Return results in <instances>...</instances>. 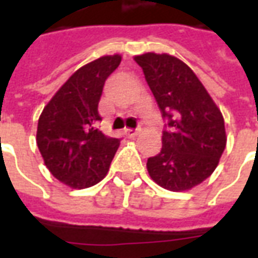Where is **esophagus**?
<instances>
[{
    "label": "esophagus",
    "instance_id": "esophagus-1",
    "mask_svg": "<svg viewBox=\"0 0 258 258\" xmlns=\"http://www.w3.org/2000/svg\"><path fill=\"white\" fill-rule=\"evenodd\" d=\"M138 133H140V128H137V130L127 128L125 130V135H127L128 138H134L135 135H138Z\"/></svg>",
    "mask_w": 258,
    "mask_h": 258
}]
</instances>
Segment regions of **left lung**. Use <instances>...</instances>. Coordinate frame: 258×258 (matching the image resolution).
Here are the masks:
<instances>
[{
	"instance_id": "1",
	"label": "left lung",
	"mask_w": 258,
	"mask_h": 258,
	"mask_svg": "<svg viewBox=\"0 0 258 258\" xmlns=\"http://www.w3.org/2000/svg\"><path fill=\"white\" fill-rule=\"evenodd\" d=\"M166 120L162 151L149 157L151 178L164 189L194 188L216 170L227 145L224 117L192 69L167 53L135 56Z\"/></svg>"
}]
</instances>
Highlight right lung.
Listing matches in <instances>:
<instances>
[{
    "mask_svg": "<svg viewBox=\"0 0 258 258\" xmlns=\"http://www.w3.org/2000/svg\"><path fill=\"white\" fill-rule=\"evenodd\" d=\"M109 55L80 68L44 107L37 145L47 168L60 182L84 189L105 178L120 140L102 134L98 113L105 81L118 68Z\"/></svg>",
    "mask_w": 258,
    "mask_h": 258,
    "instance_id": "1",
    "label": "right lung"
}]
</instances>
